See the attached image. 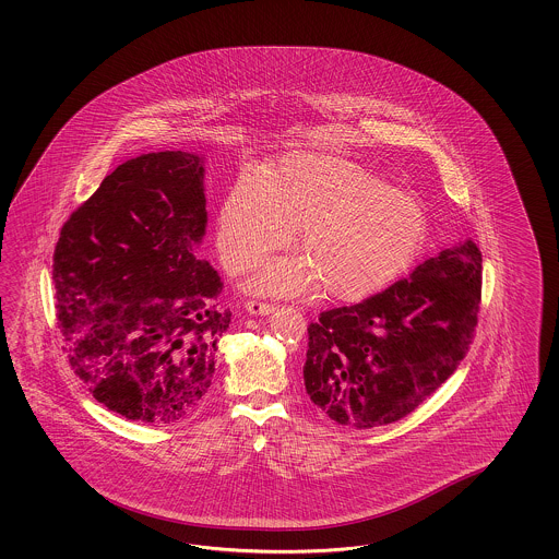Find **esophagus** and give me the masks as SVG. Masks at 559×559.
Here are the masks:
<instances>
[{
  "label": "esophagus",
  "instance_id": "obj_1",
  "mask_svg": "<svg viewBox=\"0 0 559 559\" xmlns=\"http://www.w3.org/2000/svg\"><path fill=\"white\" fill-rule=\"evenodd\" d=\"M246 309L252 316H271L274 307L271 304H260V301H246Z\"/></svg>",
  "mask_w": 559,
  "mask_h": 559
}]
</instances>
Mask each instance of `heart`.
Instances as JSON below:
<instances>
[{"mask_svg": "<svg viewBox=\"0 0 559 559\" xmlns=\"http://www.w3.org/2000/svg\"><path fill=\"white\" fill-rule=\"evenodd\" d=\"M423 203L344 157L293 153L262 178L241 176L225 194L215 243L229 274L254 269L299 229L304 258H278L250 278L262 295L322 287L338 301H362L390 287L423 252Z\"/></svg>", "mask_w": 559, "mask_h": 559, "instance_id": "b5f03b06", "label": "heart"}]
</instances>
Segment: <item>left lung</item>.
<instances>
[{"mask_svg": "<svg viewBox=\"0 0 559 559\" xmlns=\"http://www.w3.org/2000/svg\"><path fill=\"white\" fill-rule=\"evenodd\" d=\"M479 301L481 252L465 239L362 304L323 311L307 328V395L350 428L404 418L467 355Z\"/></svg>", "mask_w": 559, "mask_h": 559, "instance_id": "1", "label": "left lung"}]
</instances>
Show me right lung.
Segmentation results:
<instances>
[{
	"label": "right lung",
	"mask_w": 559,
	"mask_h": 559,
	"mask_svg": "<svg viewBox=\"0 0 559 559\" xmlns=\"http://www.w3.org/2000/svg\"><path fill=\"white\" fill-rule=\"evenodd\" d=\"M204 157L145 153L71 213L52 255L59 328L73 372L127 420L169 424L203 404L221 276L194 254L206 227Z\"/></svg>",
	"instance_id": "obj_1"
}]
</instances>
